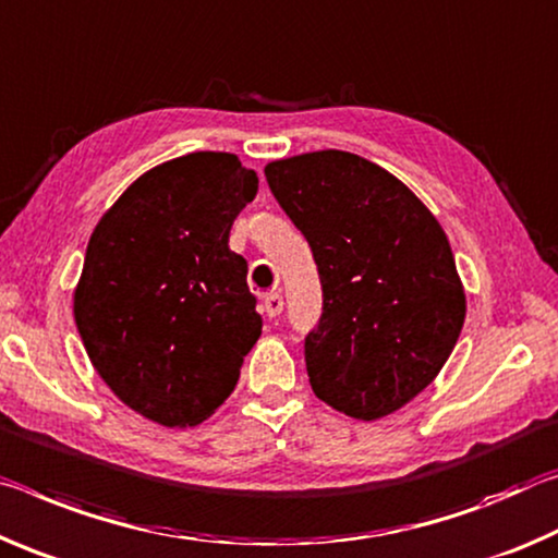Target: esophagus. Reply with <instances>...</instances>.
Returning <instances> with one entry per match:
<instances>
[{"instance_id":"obj_1","label":"esophagus","mask_w":558,"mask_h":558,"mask_svg":"<svg viewBox=\"0 0 558 558\" xmlns=\"http://www.w3.org/2000/svg\"><path fill=\"white\" fill-rule=\"evenodd\" d=\"M264 312H267V316H271V318L284 312V299H281V294L271 291V294L264 296Z\"/></svg>"}]
</instances>
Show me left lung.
Listing matches in <instances>:
<instances>
[{
  "label": "left lung",
  "mask_w": 558,
  "mask_h": 558,
  "mask_svg": "<svg viewBox=\"0 0 558 558\" xmlns=\"http://www.w3.org/2000/svg\"><path fill=\"white\" fill-rule=\"evenodd\" d=\"M264 175L322 277L324 314L306 336L316 398L355 420L396 413L437 378L468 314L445 230L361 155L304 153Z\"/></svg>",
  "instance_id": "8db88e82"
}]
</instances>
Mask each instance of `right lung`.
Listing matches in <instances>:
<instances>
[{
  "label": "right lung",
  "instance_id": "obj_1",
  "mask_svg": "<svg viewBox=\"0 0 558 558\" xmlns=\"http://www.w3.org/2000/svg\"><path fill=\"white\" fill-rule=\"evenodd\" d=\"M257 187L236 155L190 153L143 172L90 234L73 318L98 376L153 423L207 420L262 336L246 262L230 250Z\"/></svg>",
  "mask_w": 558,
  "mask_h": 558
}]
</instances>
